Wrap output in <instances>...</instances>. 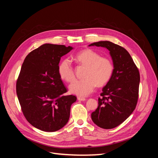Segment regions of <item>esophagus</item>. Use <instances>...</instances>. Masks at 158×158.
Returning <instances> with one entry per match:
<instances>
[{"label": "esophagus", "instance_id": "34e87169", "mask_svg": "<svg viewBox=\"0 0 158 158\" xmlns=\"http://www.w3.org/2000/svg\"><path fill=\"white\" fill-rule=\"evenodd\" d=\"M78 100H79V101H85V98H82V97H78Z\"/></svg>", "mask_w": 158, "mask_h": 158}]
</instances>
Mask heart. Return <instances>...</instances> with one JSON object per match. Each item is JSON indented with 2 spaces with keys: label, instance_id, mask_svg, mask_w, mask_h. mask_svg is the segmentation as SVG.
<instances>
[{
  "label": "heart",
  "instance_id": "1",
  "mask_svg": "<svg viewBox=\"0 0 158 158\" xmlns=\"http://www.w3.org/2000/svg\"><path fill=\"white\" fill-rule=\"evenodd\" d=\"M78 63L86 66L83 75L84 79L75 80L70 85L71 93L86 96L92 93L96 85L100 87L108 82L112 75L113 65L106 57H102L92 49L81 51L74 56ZM60 77L67 82L75 78L74 69L69 59H64L59 66Z\"/></svg>",
  "mask_w": 158,
  "mask_h": 158
}]
</instances>
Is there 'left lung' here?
I'll return each instance as SVG.
<instances>
[{
  "mask_svg": "<svg viewBox=\"0 0 158 158\" xmlns=\"http://www.w3.org/2000/svg\"><path fill=\"white\" fill-rule=\"evenodd\" d=\"M89 46L102 47L109 51L114 69L109 82L98 98V107L92 113L97 126L105 129L121 125L135 109L140 84V73L128 52L108 41L93 43Z\"/></svg>",
  "mask_w": 158,
  "mask_h": 158,
  "instance_id": "obj_1",
  "label": "left lung"
}]
</instances>
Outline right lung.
<instances>
[{
  "mask_svg": "<svg viewBox=\"0 0 158 158\" xmlns=\"http://www.w3.org/2000/svg\"><path fill=\"white\" fill-rule=\"evenodd\" d=\"M73 48L46 44L28 54L16 82V94L23 115L32 126L55 132L68 123L71 105L76 101L67 92L59 74L60 57Z\"/></svg>",
  "mask_w": 158,
  "mask_h": 158,
  "instance_id": "obj_1",
  "label": "right lung"
}]
</instances>
